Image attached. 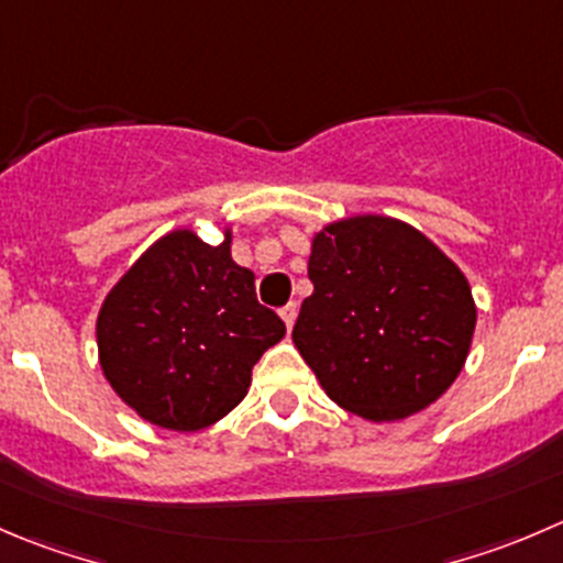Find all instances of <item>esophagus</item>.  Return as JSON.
<instances>
[{
    "label": "esophagus",
    "mask_w": 563,
    "mask_h": 563,
    "mask_svg": "<svg viewBox=\"0 0 563 563\" xmlns=\"http://www.w3.org/2000/svg\"><path fill=\"white\" fill-rule=\"evenodd\" d=\"M297 302H288L286 305V308H280V319L283 321H286V327H288V330H291V327H294V321H297Z\"/></svg>",
    "instance_id": "1"
}]
</instances>
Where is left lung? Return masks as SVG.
<instances>
[{
    "mask_svg": "<svg viewBox=\"0 0 563 563\" xmlns=\"http://www.w3.org/2000/svg\"><path fill=\"white\" fill-rule=\"evenodd\" d=\"M313 294L294 324V346L327 396L346 412L393 423L438 401L476 330L465 272L418 228L354 214L313 233Z\"/></svg>",
    "mask_w": 563,
    "mask_h": 563,
    "instance_id": "8db88e82",
    "label": "left lung"
}]
</instances>
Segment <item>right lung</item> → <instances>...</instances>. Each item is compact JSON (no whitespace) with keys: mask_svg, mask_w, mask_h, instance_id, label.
<instances>
[{"mask_svg":"<svg viewBox=\"0 0 563 563\" xmlns=\"http://www.w3.org/2000/svg\"><path fill=\"white\" fill-rule=\"evenodd\" d=\"M192 228L156 239L109 288L96 319L98 363L136 415L170 432L225 418L250 390L253 365L286 335L255 299V275Z\"/></svg>","mask_w":563,"mask_h":563,"instance_id":"add662e5","label":"right lung"}]
</instances>
